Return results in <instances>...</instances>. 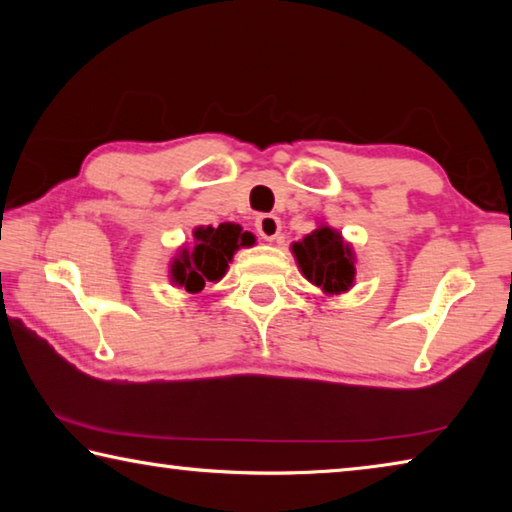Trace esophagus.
Listing matches in <instances>:
<instances>
[{"label": "esophagus", "instance_id": "obj_1", "mask_svg": "<svg viewBox=\"0 0 512 512\" xmlns=\"http://www.w3.org/2000/svg\"><path fill=\"white\" fill-rule=\"evenodd\" d=\"M255 230L259 232V237H262V239L273 241V239H277V235H280L282 223L275 214H262V216H257Z\"/></svg>", "mask_w": 512, "mask_h": 512}]
</instances>
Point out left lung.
I'll return each mask as SVG.
<instances>
[{"label":"left lung","mask_w":512,"mask_h":512,"mask_svg":"<svg viewBox=\"0 0 512 512\" xmlns=\"http://www.w3.org/2000/svg\"><path fill=\"white\" fill-rule=\"evenodd\" d=\"M298 266L307 280L327 293H339L352 287L354 262L352 250L343 244L332 228H318L300 244H293Z\"/></svg>","instance_id":"1"}]
</instances>
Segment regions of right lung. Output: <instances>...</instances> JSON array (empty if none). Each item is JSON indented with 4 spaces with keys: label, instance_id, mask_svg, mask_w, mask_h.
<instances>
[{
    "label": "right lung",
    "instance_id": "add662e5",
    "mask_svg": "<svg viewBox=\"0 0 512 512\" xmlns=\"http://www.w3.org/2000/svg\"><path fill=\"white\" fill-rule=\"evenodd\" d=\"M194 239V246L183 248V253L171 264V280L189 293L201 291L205 282L221 280L235 250L255 244V237L235 223H221L219 228L212 225L196 228Z\"/></svg>",
    "mask_w": 512,
    "mask_h": 512
}]
</instances>
